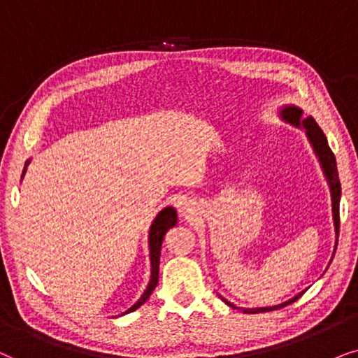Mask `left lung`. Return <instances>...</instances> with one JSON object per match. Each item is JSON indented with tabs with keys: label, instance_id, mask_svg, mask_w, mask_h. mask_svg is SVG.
Returning a JSON list of instances; mask_svg holds the SVG:
<instances>
[{
	"label": "left lung",
	"instance_id": "1",
	"mask_svg": "<svg viewBox=\"0 0 358 358\" xmlns=\"http://www.w3.org/2000/svg\"><path fill=\"white\" fill-rule=\"evenodd\" d=\"M280 116H282L283 121H287L289 124H293V126L296 127H301V129L306 131V136L309 142H311L313 149H314V154L317 155L319 159V164H321V169L324 171V175H326V180L329 183V188H331V198H332V217H334V227H336V236H339V203H341V182H339V173H337V164H336V157L332 154L331 147L327 144V139L326 136H324V132L321 131V127L317 126L316 121L309 116V117H303V109H299L296 106H293V104H289V106H285L282 111H280ZM336 249H337V239H336ZM336 249H334V254H336ZM304 292H301L296 296L288 299V301H285L282 304H276V306H268V308H252V309H244V313H249V314H257V313H266V311H275V309H280V308H285L288 306V304H292L296 301V299L301 296ZM221 299L224 303L227 304V306L234 308V309H241L232 304L231 301H227V299H224L221 296Z\"/></svg>",
	"mask_w": 358,
	"mask_h": 358
}]
</instances>
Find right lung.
Segmentation results:
<instances>
[{
	"mask_svg": "<svg viewBox=\"0 0 358 358\" xmlns=\"http://www.w3.org/2000/svg\"><path fill=\"white\" fill-rule=\"evenodd\" d=\"M31 160L26 162V166L29 165ZM26 166H24L22 170V176L26 173ZM176 224V211L175 208H164L162 211L157 214V217L154 219V222H152L150 226V231H149V249H150V282L147 285L144 294H142L139 301H137L134 306L127 309L126 313L122 314H127V313H132L136 311L137 308H141L142 304H144L149 296L154 292L157 283H159V265H160V249H162V242H164V236L166 234V231L171 229Z\"/></svg>",
	"mask_w": 358,
	"mask_h": 358,
	"instance_id": "right-lung-1",
	"label": "right lung"
}]
</instances>
